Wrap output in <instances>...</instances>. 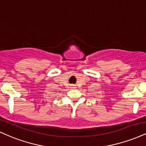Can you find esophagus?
<instances>
[{
	"label": "esophagus",
	"mask_w": 146,
	"mask_h": 146,
	"mask_svg": "<svg viewBox=\"0 0 146 146\" xmlns=\"http://www.w3.org/2000/svg\"><path fill=\"white\" fill-rule=\"evenodd\" d=\"M70 87H71V88H76V85H75V84H70Z\"/></svg>",
	"instance_id": "34e87169"
}]
</instances>
